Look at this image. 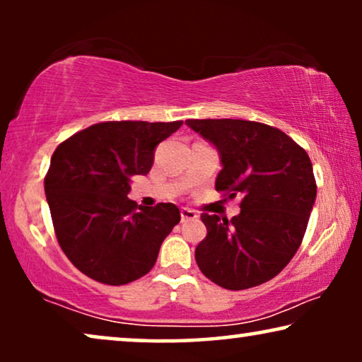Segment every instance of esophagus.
Segmentation results:
<instances>
[{
	"instance_id": "obj_1",
	"label": "esophagus",
	"mask_w": 362,
	"mask_h": 362,
	"mask_svg": "<svg viewBox=\"0 0 362 362\" xmlns=\"http://www.w3.org/2000/svg\"><path fill=\"white\" fill-rule=\"evenodd\" d=\"M192 219H197L196 212L191 211V209H186V207H182V209H181V222L192 221Z\"/></svg>"
}]
</instances>
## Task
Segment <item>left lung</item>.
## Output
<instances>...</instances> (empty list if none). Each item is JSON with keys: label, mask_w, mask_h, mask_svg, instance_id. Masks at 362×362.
I'll list each match as a JSON object with an SVG mask.
<instances>
[{"label": "left lung", "mask_w": 362, "mask_h": 362, "mask_svg": "<svg viewBox=\"0 0 362 362\" xmlns=\"http://www.w3.org/2000/svg\"><path fill=\"white\" fill-rule=\"evenodd\" d=\"M219 153L216 189L242 197L232 219L202 214L206 239L196 247L202 274L227 290L265 284L285 269L303 240L316 199L313 166L279 128L232 120H186Z\"/></svg>", "instance_id": "1"}]
</instances>
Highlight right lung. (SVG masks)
Here are the masks:
<instances>
[{
    "label": "right lung",
    "mask_w": 362,
    "mask_h": 362,
    "mask_svg": "<svg viewBox=\"0 0 362 362\" xmlns=\"http://www.w3.org/2000/svg\"><path fill=\"white\" fill-rule=\"evenodd\" d=\"M182 122H105L76 133L54 151L44 191L67 259L107 285L146 275L181 219L171 202L128 199L132 176H145L163 140Z\"/></svg>",
    "instance_id": "obj_1"
}]
</instances>
